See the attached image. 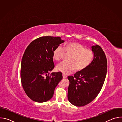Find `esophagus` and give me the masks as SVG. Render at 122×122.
<instances>
[{
    "instance_id": "obj_1",
    "label": "esophagus",
    "mask_w": 122,
    "mask_h": 122,
    "mask_svg": "<svg viewBox=\"0 0 122 122\" xmlns=\"http://www.w3.org/2000/svg\"><path fill=\"white\" fill-rule=\"evenodd\" d=\"M63 78H66L67 77V76L65 74H63Z\"/></svg>"
}]
</instances>
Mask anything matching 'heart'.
I'll return each mask as SVG.
<instances>
[{
  "label": "heart",
  "mask_w": 122,
  "mask_h": 122,
  "mask_svg": "<svg viewBox=\"0 0 122 122\" xmlns=\"http://www.w3.org/2000/svg\"><path fill=\"white\" fill-rule=\"evenodd\" d=\"M66 53L71 54L68 59L69 62L64 61L56 66V69L63 74H67L76 70L81 71L87 67L94 58V51L85 48L82 44L71 42L65 45L64 48L58 46L53 51V58L56 61L61 60Z\"/></svg>",
  "instance_id": "b5f03b06"
}]
</instances>
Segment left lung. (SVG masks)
<instances>
[{"instance_id": "left-lung-1", "label": "left lung", "mask_w": 122, "mask_h": 122, "mask_svg": "<svg viewBox=\"0 0 122 122\" xmlns=\"http://www.w3.org/2000/svg\"><path fill=\"white\" fill-rule=\"evenodd\" d=\"M94 58L91 64L74 76H68L67 98L73 105L81 107L91 102L98 95L105 81L107 61L105 53L98 45L92 47Z\"/></svg>"}]
</instances>
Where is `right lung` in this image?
Returning a JSON list of instances; mask_svg holds the SVG:
<instances>
[{
    "label": "right lung",
    "mask_w": 122,
    "mask_h": 122,
    "mask_svg": "<svg viewBox=\"0 0 122 122\" xmlns=\"http://www.w3.org/2000/svg\"><path fill=\"white\" fill-rule=\"evenodd\" d=\"M64 42L60 37H41L32 41L25 51L21 80L25 93L32 100L42 103L53 97L63 78L61 72L49 73L55 67L53 51Z\"/></svg>",
    "instance_id": "obj_1"
}]
</instances>
